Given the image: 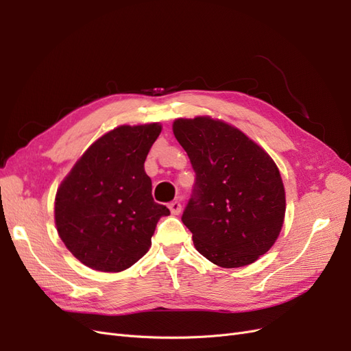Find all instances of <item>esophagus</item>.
<instances>
[{
	"instance_id": "1",
	"label": "esophagus",
	"mask_w": 351,
	"mask_h": 351,
	"mask_svg": "<svg viewBox=\"0 0 351 351\" xmlns=\"http://www.w3.org/2000/svg\"><path fill=\"white\" fill-rule=\"evenodd\" d=\"M168 208H169V210H171L173 215H178L180 212H182V204H180L178 200H173L171 204L168 205Z\"/></svg>"
}]
</instances>
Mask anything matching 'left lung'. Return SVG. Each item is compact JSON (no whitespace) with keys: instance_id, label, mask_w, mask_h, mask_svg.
Here are the masks:
<instances>
[{"instance_id":"obj_1","label":"left lung","mask_w":351,"mask_h":351,"mask_svg":"<svg viewBox=\"0 0 351 351\" xmlns=\"http://www.w3.org/2000/svg\"><path fill=\"white\" fill-rule=\"evenodd\" d=\"M173 132L196 173L182 217L196 250L222 268L258 261L278 239L285 215L274 159L237 127L208 115L177 119Z\"/></svg>"}]
</instances>
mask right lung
Listing matches in <instances>:
<instances>
[{
    "label": "right lung",
    "instance_id": "add662e5",
    "mask_svg": "<svg viewBox=\"0 0 351 351\" xmlns=\"http://www.w3.org/2000/svg\"><path fill=\"white\" fill-rule=\"evenodd\" d=\"M158 123L119 125L93 142L56 195V226L83 265L102 272L130 268L151 247L167 206L152 197L145 159L161 133Z\"/></svg>",
    "mask_w": 351,
    "mask_h": 351
}]
</instances>
